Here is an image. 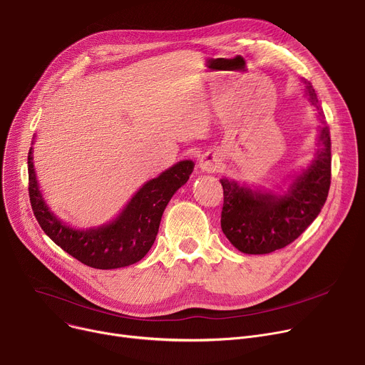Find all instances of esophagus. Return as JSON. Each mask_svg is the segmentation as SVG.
Returning a JSON list of instances; mask_svg holds the SVG:
<instances>
[{
	"label": "esophagus",
	"instance_id": "obj_1",
	"mask_svg": "<svg viewBox=\"0 0 365 365\" xmlns=\"http://www.w3.org/2000/svg\"><path fill=\"white\" fill-rule=\"evenodd\" d=\"M222 161L215 152H207L200 158V168L207 173H215L220 168Z\"/></svg>",
	"mask_w": 365,
	"mask_h": 365
}]
</instances>
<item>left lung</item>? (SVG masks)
<instances>
[{
	"instance_id": "8db88e82",
	"label": "left lung",
	"mask_w": 365,
	"mask_h": 365,
	"mask_svg": "<svg viewBox=\"0 0 365 365\" xmlns=\"http://www.w3.org/2000/svg\"><path fill=\"white\" fill-rule=\"evenodd\" d=\"M312 105L318 103L311 83L304 81ZM321 115V112H319ZM319 149L282 195L262 192L222 179L220 225L231 244L245 255H267L297 240L319 215L331 183L330 128L319 127Z\"/></svg>"
}]
</instances>
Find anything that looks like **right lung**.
I'll use <instances>...</instances> for the list:
<instances>
[{
  "instance_id": "right-lung-1",
  "label": "right lung",
  "mask_w": 365,
  "mask_h": 365,
  "mask_svg": "<svg viewBox=\"0 0 365 365\" xmlns=\"http://www.w3.org/2000/svg\"><path fill=\"white\" fill-rule=\"evenodd\" d=\"M192 161H180L146 182L124 207L120 216L108 225L91 229H73L57 219L38 189L32 148L28 155L29 200L34 216L43 231L63 252L94 269H117L146 256L157 238L164 210L194 170Z\"/></svg>"
}]
</instances>
